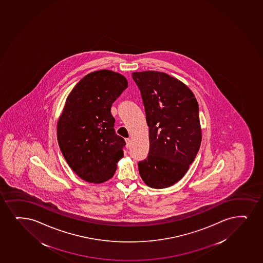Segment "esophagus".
Listing matches in <instances>:
<instances>
[{
	"instance_id": "esophagus-1",
	"label": "esophagus",
	"mask_w": 263,
	"mask_h": 263,
	"mask_svg": "<svg viewBox=\"0 0 263 263\" xmlns=\"http://www.w3.org/2000/svg\"><path fill=\"white\" fill-rule=\"evenodd\" d=\"M125 141H126V146H127V148H129L130 142H131V140H130L129 138H126V139H125Z\"/></svg>"
}]
</instances>
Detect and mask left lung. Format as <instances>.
Returning <instances> with one entry per match:
<instances>
[{
  "instance_id": "8db88e82",
  "label": "left lung",
  "mask_w": 263,
  "mask_h": 263,
  "mask_svg": "<svg viewBox=\"0 0 263 263\" xmlns=\"http://www.w3.org/2000/svg\"><path fill=\"white\" fill-rule=\"evenodd\" d=\"M132 78L149 127V152L138 163L140 175L149 187H169L182 179L201 146L197 100L181 81L164 72H133Z\"/></svg>"
}]
</instances>
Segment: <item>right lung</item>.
<instances>
[{
    "mask_svg": "<svg viewBox=\"0 0 263 263\" xmlns=\"http://www.w3.org/2000/svg\"><path fill=\"white\" fill-rule=\"evenodd\" d=\"M127 87L124 76L102 69L82 78L66 99L57 140L69 167L87 182L111 179L123 158L126 142L115 133L111 107Z\"/></svg>",
    "mask_w": 263,
    "mask_h": 263,
    "instance_id": "1",
    "label": "right lung"
}]
</instances>
